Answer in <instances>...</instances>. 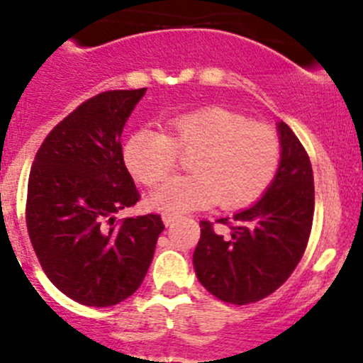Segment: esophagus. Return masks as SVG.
<instances>
[{
	"instance_id": "obj_1",
	"label": "esophagus",
	"mask_w": 363,
	"mask_h": 363,
	"mask_svg": "<svg viewBox=\"0 0 363 363\" xmlns=\"http://www.w3.org/2000/svg\"><path fill=\"white\" fill-rule=\"evenodd\" d=\"M177 214H172V213H164L163 214V221H164V225H167V227H168V225H172V223H174V221H177Z\"/></svg>"
}]
</instances>
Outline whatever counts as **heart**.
Wrapping results in <instances>:
<instances>
[{"mask_svg": "<svg viewBox=\"0 0 363 363\" xmlns=\"http://www.w3.org/2000/svg\"><path fill=\"white\" fill-rule=\"evenodd\" d=\"M167 124L170 135L140 128L124 145L125 167L147 186L175 170L179 152H193V174L172 177L154 193V206L164 213H188L213 202L241 209L255 202L279 172L282 143L264 122L223 106H203L174 115Z\"/></svg>", "mask_w": 363, "mask_h": 363, "instance_id": "heart-1", "label": "heart"}]
</instances>
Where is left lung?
Listing matches in <instances>:
<instances>
[{
    "mask_svg": "<svg viewBox=\"0 0 363 363\" xmlns=\"http://www.w3.org/2000/svg\"><path fill=\"white\" fill-rule=\"evenodd\" d=\"M282 160L257 203L234 214L223 239L211 221H200L193 253L196 277L225 303L248 305L275 293L296 269L311 238L314 218V174L308 154L293 129L280 122Z\"/></svg>",
    "mask_w": 363,
    "mask_h": 363,
    "instance_id": "obj_1",
    "label": "left lung"
}]
</instances>
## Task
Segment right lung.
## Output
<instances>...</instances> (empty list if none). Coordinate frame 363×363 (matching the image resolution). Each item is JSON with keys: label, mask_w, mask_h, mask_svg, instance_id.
<instances>
[{"label": "right lung", "mask_w": 363, "mask_h": 363, "mask_svg": "<svg viewBox=\"0 0 363 363\" xmlns=\"http://www.w3.org/2000/svg\"><path fill=\"white\" fill-rule=\"evenodd\" d=\"M147 88L84 101L45 136L28 179L26 225L48 279L70 300L111 307L145 279L164 225L124 218L140 191L122 154V129Z\"/></svg>", "instance_id": "right-lung-1"}]
</instances>
